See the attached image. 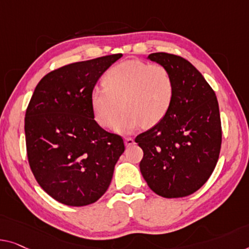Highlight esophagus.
<instances>
[{"label":"esophagus","instance_id":"obj_1","mask_svg":"<svg viewBox=\"0 0 249 249\" xmlns=\"http://www.w3.org/2000/svg\"><path fill=\"white\" fill-rule=\"evenodd\" d=\"M124 142H125V145L126 146H131V145H133V144L135 143L134 140H133L132 137H125Z\"/></svg>","mask_w":249,"mask_h":249}]
</instances>
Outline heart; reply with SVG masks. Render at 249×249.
Returning a JSON list of instances; mask_svg holds the SVG:
<instances>
[{
    "label": "heart",
    "instance_id": "1",
    "mask_svg": "<svg viewBox=\"0 0 249 249\" xmlns=\"http://www.w3.org/2000/svg\"><path fill=\"white\" fill-rule=\"evenodd\" d=\"M103 88L95 87L90 106L97 123L110 128L122 115L115 131L132 133L141 126L153 127L166 116L174 98V79L161 64L127 60L114 66L104 75Z\"/></svg>",
    "mask_w": 249,
    "mask_h": 249
}]
</instances>
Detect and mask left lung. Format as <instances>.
I'll return each mask as SVG.
<instances>
[{
	"instance_id": "1",
	"label": "left lung",
	"mask_w": 249,
	"mask_h": 249,
	"mask_svg": "<svg viewBox=\"0 0 249 249\" xmlns=\"http://www.w3.org/2000/svg\"><path fill=\"white\" fill-rule=\"evenodd\" d=\"M147 58L171 71L176 90L166 116L136 136L144 153L140 170L157 195L182 198L207 182L219 159V106L210 85L184 58L166 53Z\"/></svg>"
}]
</instances>
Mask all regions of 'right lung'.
Wrapping results in <instances>:
<instances>
[{"instance_id":"right-lung-1","label":"right lung","mask_w":249,"mask_h":249,"mask_svg":"<svg viewBox=\"0 0 249 249\" xmlns=\"http://www.w3.org/2000/svg\"><path fill=\"white\" fill-rule=\"evenodd\" d=\"M122 53L79 61L47 73L36 85L24 118L31 171L44 191L67 206L101 198L125 150L120 135L95 121L90 94Z\"/></svg>"}]
</instances>
